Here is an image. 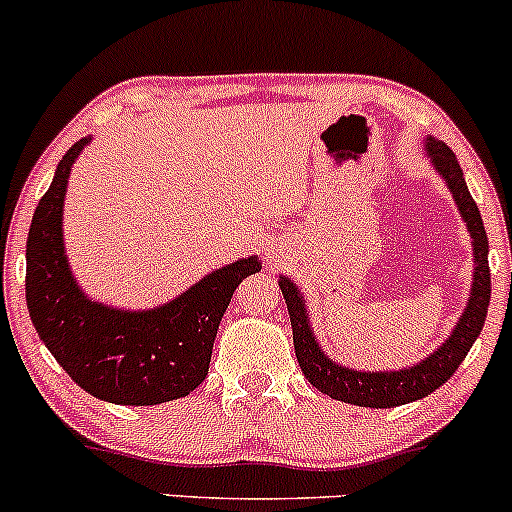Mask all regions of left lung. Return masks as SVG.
<instances>
[{
  "instance_id": "1",
  "label": "left lung",
  "mask_w": 512,
  "mask_h": 512,
  "mask_svg": "<svg viewBox=\"0 0 512 512\" xmlns=\"http://www.w3.org/2000/svg\"><path fill=\"white\" fill-rule=\"evenodd\" d=\"M423 154L428 157L435 174L450 188L459 217H462L469 237H472L474 254V275L467 307H464L462 317L450 331V336L433 353L409 367H401V370H355V367L336 363L321 348L317 333L312 329V321H309L307 302H304L300 287L287 275H280L278 280L287 312H290L297 363H300L304 377L319 392L336 401L367 406V409H394V406L423 399L455 375V370L467 358L469 348L474 346L481 329H484L486 309L491 302V271H488V237L484 222H481V212L476 208L472 193H469L455 152L442 140L428 135L423 140Z\"/></svg>"
}]
</instances>
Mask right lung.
Instances as JSON below:
<instances>
[{
    "mask_svg": "<svg viewBox=\"0 0 512 512\" xmlns=\"http://www.w3.org/2000/svg\"><path fill=\"white\" fill-rule=\"evenodd\" d=\"M91 137L57 164L33 212L26 241V304L45 348L84 392L123 406H154L188 396L205 380L212 343L234 290L261 271L258 256L203 275L174 300L123 309L89 297L65 251L62 212L72 166Z\"/></svg>",
    "mask_w": 512,
    "mask_h": 512,
    "instance_id": "1",
    "label": "right lung"
}]
</instances>
